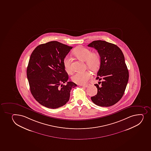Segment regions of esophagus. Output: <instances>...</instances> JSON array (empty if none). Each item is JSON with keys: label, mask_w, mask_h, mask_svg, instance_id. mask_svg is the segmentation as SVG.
<instances>
[{"label": "esophagus", "mask_w": 151, "mask_h": 151, "mask_svg": "<svg viewBox=\"0 0 151 151\" xmlns=\"http://www.w3.org/2000/svg\"><path fill=\"white\" fill-rule=\"evenodd\" d=\"M80 86H83V87H84L85 88H87L88 87H89V86H90V84H86V85H80Z\"/></svg>", "instance_id": "obj_1"}]
</instances>
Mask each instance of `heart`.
<instances>
[{
    "label": "heart",
    "mask_w": 151,
    "mask_h": 151,
    "mask_svg": "<svg viewBox=\"0 0 151 151\" xmlns=\"http://www.w3.org/2000/svg\"><path fill=\"white\" fill-rule=\"evenodd\" d=\"M73 53L75 56L85 61L87 65L92 69H96L101 64V56L98 52H91L89 48L80 46L75 48ZM64 68L68 73L72 72L71 61L70 57L66 56L63 60ZM92 73L89 70L77 72L72 77V80L77 84H85L92 78Z\"/></svg>",
    "instance_id": "b5f03b06"
}]
</instances>
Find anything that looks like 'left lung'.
I'll return each mask as SVG.
<instances>
[{
  "mask_svg": "<svg viewBox=\"0 0 151 151\" xmlns=\"http://www.w3.org/2000/svg\"><path fill=\"white\" fill-rule=\"evenodd\" d=\"M88 46L97 50L101 56L96 79L102 82H99L100 86L95 84L98 93L91 100L100 106H113L123 96L129 79L123 52L116 45L104 40H95Z\"/></svg>",
  "mask_w": 151,
  "mask_h": 151,
  "instance_id": "obj_1",
  "label": "left lung"
}]
</instances>
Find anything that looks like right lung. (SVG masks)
<instances>
[{
  "mask_svg": "<svg viewBox=\"0 0 151 151\" xmlns=\"http://www.w3.org/2000/svg\"><path fill=\"white\" fill-rule=\"evenodd\" d=\"M73 47L51 41L36 47L27 69L30 91L37 101L49 109H58L70 99L72 88L64 68L63 60ZM67 83L65 86L63 83Z\"/></svg>",
  "mask_w": 151,
  "mask_h": 151,
  "instance_id": "obj_1",
  "label": "right lung"
}]
</instances>
